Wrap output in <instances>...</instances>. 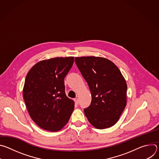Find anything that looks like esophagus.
Instances as JSON below:
<instances>
[{"label":"esophagus","instance_id":"esophagus-1","mask_svg":"<svg viewBox=\"0 0 159 159\" xmlns=\"http://www.w3.org/2000/svg\"><path fill=\"white\" fill-rule=\"evenodd\" d=\"M74 101H75V103L77 105L79 104V99H78L77 98H75V99H74Z\"/></svg>","mask_w":159,"mask_h":159}]
</instances>
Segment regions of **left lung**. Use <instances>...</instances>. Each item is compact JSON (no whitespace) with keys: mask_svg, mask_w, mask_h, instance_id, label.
<instances>
[{"mask_svg":"<svg viewBox=\"0 0 159 159\" xmlns=\"http://www.w3.org/2000/svg\"><path fill=\"white\" fill-rule=\"evenodd\" d=\"M75 62L91 93V102L84 109L89 123L98 129L115 125L126 105L127 85L120 70L101 57H76Z\"/></svg>","mask_w":159,"mask_h":159,"instance_id":"left-lung-1","label":"left lung"}]
</instances>
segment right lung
Masks as SVG:
<instances>
[{"label":"right lung","mask_w":159,"mask_h":159,"mask_svg":"<svg viewBox=\"0 0 159 159\" xmlns=\"http://www.w3.org/2000/svg\"><path fill=\"white\" fill-rule=\"evenodd\" d=\"M74 61V57L43 60L26 75L24 100L31 119L44 129L57 131L70 118L74 102L66 96L64 79Z\"/></svg>","instance_id":"right-lung-1"}]
</instances>
